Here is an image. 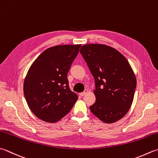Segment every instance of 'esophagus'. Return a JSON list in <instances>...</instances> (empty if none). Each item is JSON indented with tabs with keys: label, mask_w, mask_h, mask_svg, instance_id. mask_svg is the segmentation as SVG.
<instances>
[{
	"label": "esophagus",
	"mask_w": 158,
	"mask_h": 158,
	"mask_svg": "<svg viewBox=\"0 0 158 158\" xmlns=\"http://www.w3.org/2000/svg\"><path fill=\"white\" fill-rule=\"evenodd\" d=\"M88 92V89H85V90L84 91V92H81V93H79V95L81 96V97H83V96H84L85 94H86Z\"/></svg>",
	"instance_id": "esophagus-1"
}]
</instances>
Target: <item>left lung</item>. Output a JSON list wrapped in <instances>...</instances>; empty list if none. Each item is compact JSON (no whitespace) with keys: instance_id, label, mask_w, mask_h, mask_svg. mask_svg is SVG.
Instances as JSON below:
<instances>
[{"instance_id":"8db88e82","label":"left lung","mask_w":158,"mask_h":158,"mask_svg":"<svg viewBox=\"0 0 158 158\" xmlns=\"http://www.w3.org/2000/svg\"><path fill=\"white\" fill-rule=\"evenodd\" d=\"M79 52L94 77L95 103L91 112L106 123L124 117L130 109L136 88V78L127 60L111 46L89 44Z\"/></svg>"}]
</instances>
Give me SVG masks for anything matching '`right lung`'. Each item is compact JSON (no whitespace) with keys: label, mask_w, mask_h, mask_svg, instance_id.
<instances>
[{"label":"right lung","mask_w":158,"mask_h":158,"mask_svg":"<svg viewBox=\"0 0 158 158\" xmlns=\"http://www.w3.org/2000/svg\"><path fill=\"white\" fill-rule=\"evenodd\" d=\"M81 46L48 48L30 66L24 81V94L29 109L38 118L56 123L70 112L78 99L69 88L67 73Z\"/></svg>","instance_id":"1"}]
</instances>
